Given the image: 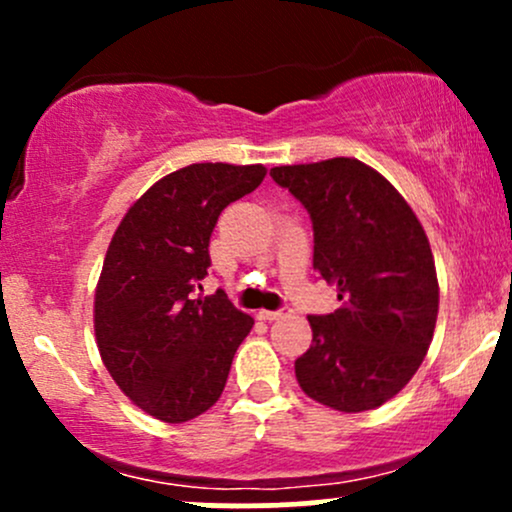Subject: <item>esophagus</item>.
I'll return each instance as SVG.
<instances>
[{
	"label": "esophagus",
	"mask_w": 512,
	"mask_h": 512,
	"mask_svg": "<svg viewBox=\"0 0 512 512\" xmlns=\"http://www.w3.org/2000/svg\"><path fill=\"white\" fill-rule=\"evenodd\" d=\"M291 313V308H279V310H260V313H257V317H260V320H267V322H272V320H279V317H284V315H289Z\"/></svg>",
	"instance_id": "1"
}]
</instances>
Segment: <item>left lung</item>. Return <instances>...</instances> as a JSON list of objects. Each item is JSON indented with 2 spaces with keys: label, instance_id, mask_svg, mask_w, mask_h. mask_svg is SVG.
<instances>
[{
  "label": "left lung",
  "instance_id": "1",
  "mask_svg": "<svg viewBox=\"0 0 512 512\" xmlns=\"http://www.w3.org/2000/svg\"><path fill=\"white\" fill-rule=\"evenodd\" d=\"M313 221V267L342 301L310 315L298 385L346 414L385 404L414 378L433 339L438 279L419 219L378 170L330 158L269 170Z\"/></svg>",
  "mask_w": 512,
  "mask_h": 512
}]
</instances>
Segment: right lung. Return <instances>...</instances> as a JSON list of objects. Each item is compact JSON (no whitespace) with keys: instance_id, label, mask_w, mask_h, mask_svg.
I'll return each mask as SVG.
<instances>
[{"instance_id":"right-lung-1","label":"right lung","mask_w":512,"mask_h":512,"mask_svg":"<svg viewBox=\"0 0 512 512\" xmlns=\"http://www.w3.org/2000/svg\"><path fill=\"white\" fill-rule=\"evenodd\" d=\"M262 166L192 163L129 207L96 289L98 351L146 414L182 424L214 407L240 342L255 325L226 293L199 298L221 211L250 195Z\"/></svg>"}]
</instances>
